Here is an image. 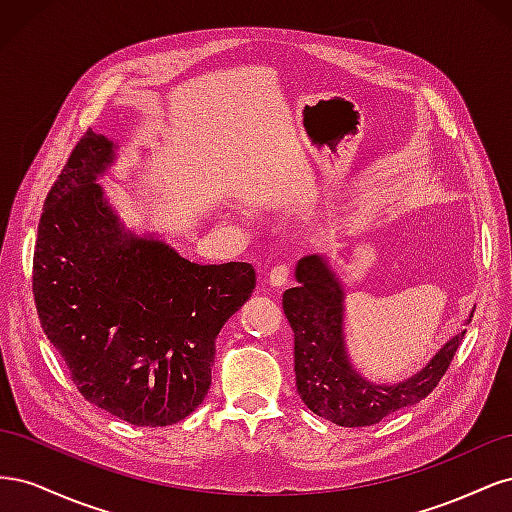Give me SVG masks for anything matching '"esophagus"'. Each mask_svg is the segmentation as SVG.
Listing matches in <instances>:
<instances>
[{
	"label": "esophagus",
	"mask_w": 512,
	"mask_h": 512,
	"mask_svg": "<svg viewBox=\"0 0 512 512\" xmlns=\"http://www.w3.org/2000/svg\"><path fill=\"white\" fill-rule=\"evenodd\" d=\"M290 277V265L282 262V265H275L269 273V284L271 286H284Z\"/></svg>",
	"instance_id": "34e87169"
}]
</instances>
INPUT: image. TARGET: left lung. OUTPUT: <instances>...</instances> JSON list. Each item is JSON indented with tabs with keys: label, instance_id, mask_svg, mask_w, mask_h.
Segmentation results:
<instances>
[{
	"label": "left lung",
	"instance_id": "left-lung-1",
	"mask_svg": "<svg viewBox=\"0 0 512 512\" xmlns=\"http://www.w3.org/2000/svg\"><path fill=\"white\" fill-rule=\"evenodd\" d=\"M299 286L284 292V314L294 331V371L305 406L342 427H367L416 404L436 389L466 333L455 335L414 378L378 386L350 367L344 350V292L327 262L307 256L297 267Z\"/></svg>",
	"mask_w": 512,
	"mask_h": 512
}]
</instances>
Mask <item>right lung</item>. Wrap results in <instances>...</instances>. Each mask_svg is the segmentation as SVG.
Returning <instances> with one entry per match:
<instances>
[{"label": "right lung", "instance_id": "right-lung-1", "mask_svg": "<svg viewBox=\"0 0 512 512\" xmlns=\"http://www.w3.org/2000/svg\"><path fill=\"white\" fill-rule=\"evenodd\" d=\"M113 143L87 130L44 200L34 301L79 393L138 427L183 421L211 386L215 337L250 299L247 262L196 265L119 228L96 177Z\"/></svg>", "mask_w": 512, "mask_h": 512}]
</instances>
